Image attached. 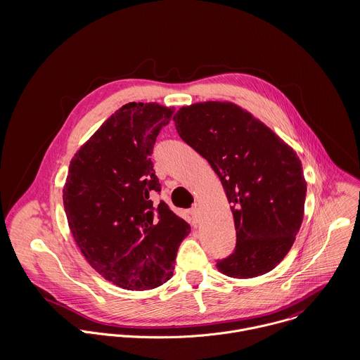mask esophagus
<instances>
[{
  "label": "esophagus",
  "mask_w": 360,
  "mask_h": 360,
  "mask_svg": "<svg viewBox=\"0 0 360 360\" xmlns=\"http://www.w3.org/2000/svg\"><path fill=\"white\" fill-rule=\"evenodd\" d=\"M190 214H191V217H193V220H194V221H200V219H201V210H200V206H193V207L190 209Z\"/></svg>",
  "instance_id": "34e87169"
}]
</instances>
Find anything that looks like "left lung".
<instances>
[{
	"label": "left lung",
	"mask_w": 360,
	"mask_h": 360,
	"mask_svg": "<svg viewBox=\"0 0 360 360\" xmlns=\"http://www.w3.org/2000/svg\"><path fill=\"white\" fill-rule=\"evenodd\" d=\"M173 120L219 176L234 217L236 251L217 270L233 278L269 273L290 252L304 220L307 180L298 155L230 101L181 106Z\"/></svg>",
	"instance_id": "obj_1"
}]
</instances>
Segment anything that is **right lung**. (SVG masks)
Returning a JSON list of instances; mask_svg holds the SVG:
<instances>
[{
	"label": "right lung",
	"mask_w": 360,
	"mask_h": 360,
	"mask_svg": "<svg viewBox=\"0 0 360 360\" xmlns=\"http://www.w3.org/2000/svg\"><path fill=\"white\" fill-rule=\"evenodd\" d=\"M173 115L156 103H129L110 115L70 160L63 206L72 236L105 280L131 291L173 276L190 224L160 201L151 155Z\"/></svg>",
	"instance_id": "obj_1"
}]
</instances>
